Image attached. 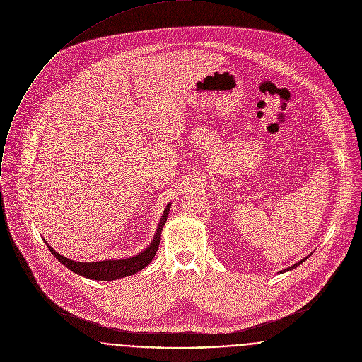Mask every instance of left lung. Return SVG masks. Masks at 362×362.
<instances>
[{"instance_id": "8db88e82", "label": "left lung", "mask_w": 362, "mask_h": 362, "mask_svg": "<svg viewBox=\"0 0 362 362\" xmlns=\"http://www.w3.org/2000/svg\"><path fill=\"white\" fill-rule=\"evenodd\" d=\"M306 259H308V257H306V258H305V259H303V261H306ZM303 261H299V262H298V264H295V265H293V267H291V268H288V269H285V271H284V272H286V271H289V269H293V268H296V267H299V265H300V264H302V262H303Z\"/></svg>"}]
</instances>
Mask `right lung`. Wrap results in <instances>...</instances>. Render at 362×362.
Segmentation results:
<instances>
[{
	"instance_id": "add662e5",
	"label": "right lung",
	"mask_w": 362,
	"mask_h": 362,
	"mask_svg": "<svg viewBox=\"0 0 362 362\" xmlns=\"http://www.w3.org/2000/svg\"><path fill=\"white\" fill-rule=\"evenodd\" d=\"M170 210V204H168V207L163 211V216L160 218L159 227L156 230V234L153 237V241L151 243V245L142 251L139 255L132 257V258H127V259H118V261H98V262H76L71 259H67L64 257H62L60 254H57L53 248H50L49 245V251L53 254V257L63 264L66 268H69L71 272L81 275L84 278L88 279H94V281H114V279H119L124 276H129L134 275L136 272H139L141 269H144L145 267H148L152 261V258L155 257L158 248H159V243H160V234H162V228L166 223L168 214Z\"/></svg>"
}]
</instances>
